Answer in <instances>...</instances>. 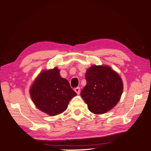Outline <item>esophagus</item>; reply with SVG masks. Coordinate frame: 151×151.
<instances>
[{"instance_id":"34e87169","label":"esophagus","mask_w":151,"mask_h":151,"mask_svg":"<svg viewBox=\"0 0 151 151\" xmlns=\"http://www.w3.org/2000/svg\"><path fill=\"white\" fill-rule=\"evenodd\" d=\"M75 92L77 93V94H80V92H81V88H80L79 87H77V88H75Z\"/></svg>"}]
</instances>
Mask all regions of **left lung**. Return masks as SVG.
Returning a JSON list of instances; mask_svg holds the SVG:
<instances>
[{
	"mask_svg": "<svg viewBox=\"0 0 151 151\" xmlns=\"http://www.w3.org/2000/svg\"><path fill=\"white\" fill-rule=\"evenodd\" d=\"M86 85L81 96L89 111L96 114H104L116 105L123 92L120 75L108 65H91L85 74Z\"/></svg>",
	"mask_w": 151,
	"mask_h": 151,
	"instance_id": "left-lung-1",
	"label": "left lung"
}]
</instances>
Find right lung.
<instances>
[{
  "instance_id": "obj_1",
  "label": "right lung",
  "mask_w": 151,
  "mask_h": 151,
  "mask_svg": "<svg viewBox=\"0 0 151 151\" xmlns=\"http://www.w3.org/2000/svg\"><path fill=\"white\" fill-rule=\"evenodd\" d=\"M58 67L39 73L31 86L29 93L35 106L50 116H56L66 110L76 93L69 81L62 78Z\"/></svg>"
}]
</instances>
